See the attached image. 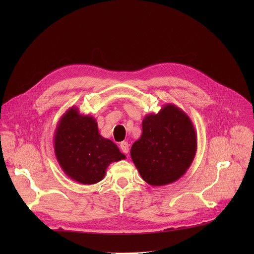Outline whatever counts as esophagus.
I'll use <instances>...</instances> for the list:
<instances>
[{
  "instance_id": "1",
  "label": "esophagus",
  "mask_w": 254,
  "mask_h": 254,
  "mask_svg": "<svg viewBox=\"0 0 254 254\" xmlns=\"http://www.w3.org/2000/svg\"><path fill=\"white\" fill-rule=\"evenodd\" d=\"M128 147H129V145H128L127 142H122V143H120V149H122V151L124 153H126V154L128 153V150H129Z\"/></svg>"
}]
</instances>
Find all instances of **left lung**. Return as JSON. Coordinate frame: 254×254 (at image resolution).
Returning a JSON list of instances; mask_svg holds the SVG:
<instances>
[{"label":"left lung","instance_id":"obj_1","mask_svg":"<svg viewBox=\"0 0 254 254\" xmlns=\"http://www.w3.org/2000/svg\"><path fill=\"white\" fill-rule=\"evenodd\" d=\"M196 134L189 115L174 104L147 114L142 135L132 144L130 157L145 182L163 186L177 181L192 164Z\"/></svg>","mask_w":254,"mask_h":254}]
</instances>
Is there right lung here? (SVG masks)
I'll return each mask as SVG.
<instances>
[{
	"instance_id": "obj_1",
	"label": "right lung",
	"mask_w": 254,
	"mask_h": 254,
	"mask_svg": "<svg viewBox=\"0 0 254 254\" xmlns=\"http://www.w3.org/2000/svg\"><path fill=\"white\" fill-rule=\"evenodd\" d=\"M53 146L64 174L81 184L100 182L111 163L126 158L116 144L100 135L95 117L80 114L76 107L61 117Z\"/></svg>"
}]
</instances>
